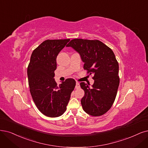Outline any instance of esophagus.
I'll use <instances>...</instances> for the list:
<instances>
[{"mask_svg": "<svg viewBox=\"0 0 148 148\" xmlns=\"http://www.w3.org/2000/svg\"><path fill=\"white\" fill-rule=\"evenodd\" d=\"M75 88H80V84L77 82H76V84H75Z\"/></svg>", "mask_w": 148, "mask_h": 148, "instance_id": "1", "label": "esophagus"}]
</instances>
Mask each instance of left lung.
Returning <instances> with one entry per match:
<instances>
[{
    "instance_id": "1",
    "label": "left lung",
    "mask_w": 148,
    "mask_h": 148,
    "mask_svg": "<svg viewBox=\"0 0 148 148\" xmlns=\"http://www.w3.org/2000/svg\"><path fill=\"white\" fill-rule=\"evenodd\" d=\"M67 47L77 52L87 73L92 74L95 82H81L85 91L81 99L84 110L90 115L99 116L109 110L115 99L119 84V64L112 49L99 40L74 39Z\"/></svg>"
}]
</instances>
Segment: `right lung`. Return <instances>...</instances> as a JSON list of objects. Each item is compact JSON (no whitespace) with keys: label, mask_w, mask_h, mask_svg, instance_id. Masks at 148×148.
Returning a JSON list of instances; mask_svg holds the SVG:
<instances>
[{"label":"right lung","mask_w":148,"mask_h":148,"mask_svg":"<svg viewBox=\"0 0 148 148\" xmlns=\"http://www.w3.org/2000/svg\"><path fill=\"white\" fill-rule=\"evenodd\" d=\"M69 41L64 39L43 41L33 51L27 68L32 99L38 110L48 117H58L64 113L75 86L73 79H67L59 85L53 79L57 57Z\"/></svg>","instance_id":"1"}]
</instances>
